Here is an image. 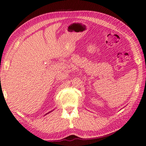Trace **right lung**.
<instances>
[{
	"label": "right lung",
	"mask_w": 146,
	"mask_h": 146,
	"mask_svg": "<svg viewBox=\"0 0 146 146\" xmlns=\"http://www.w3.org/2000/svg\"><path fill=\"white\" fill-rule=\"evenodd\" d=\"M48 113H49V112H48ZM47 114H48V113H47Z\"/></svg>",
	"instance_id": "obj_1"
}]
</instances>
